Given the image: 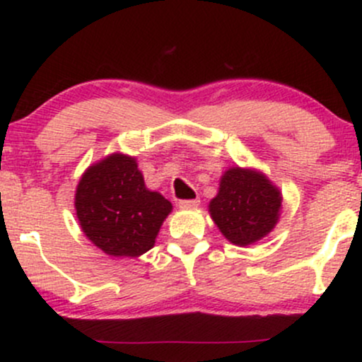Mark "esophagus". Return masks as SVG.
<instances>
[{
  "mask_svg": "<svg viewBox=\"0 0 362 362\" xmlns=\"http://www.w3.org/2000/svg\"><path fill=\"white\" fill-rule=\"evenodd\" d=\"M199 204H201L199 199H182V201H178L180 207H197Z\"/></svg>",
  "mask_w": 362,
  "mask_h": 362,
  "instance_id": "34e87169",
  "label": "esophagus"
}]
</instances>
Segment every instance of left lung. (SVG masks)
I'll use <instances>...</instances> for the list:
<instances>
[{"mask_svg": "<svg viewBox=\"0 0 362 362\" xmlns=\"http://www.w3.org/2000/svg\"><path fill=\"white\" fill-rule=\"evenodd\" d=\"M281 192L253 170L224 172L209 213L221 233L235 245H250L271 233L279 218Z\"/></svg>", "mask_w": 362, "mask_h": 362, "instance_id": "8db88e82", "label": "left lung"}]
</instances>
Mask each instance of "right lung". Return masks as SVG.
<instances>
[{"label": "right lung", "mask_w": 362, "mask_h": 362, "mask_svg": "<svg viewBox=\"0 0 362 362\" xmlns=\"http://www.w3.org/2000/svg\"><path fill=\"white\" fill-rule=\"evenodd\" d=\"M88 238L114 257H139L155 245L172 204L144 185L134 158L107 156L81 177L74 197Z\"/></svg>", "instance_id": "obj_1"}]
</instances>
